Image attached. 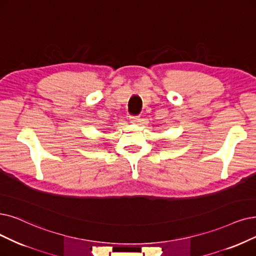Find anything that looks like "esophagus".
<instances>
[{
  "mask_svg": "<svg viewBox=\"0 0 256 256\" xmlns=\"http://www.w3.org/2000/svg\"><path fill=\"white\" fill-rule=\"evenodd\" d=\"M130 120H131V122H138L140 120V118L138 116H130Z\"/></svg>",
  "mask_w": 256,
  "mask_h": 256,
  "instance_id": "obj_1",
  "label": "esophagus"
}]
</instances>
